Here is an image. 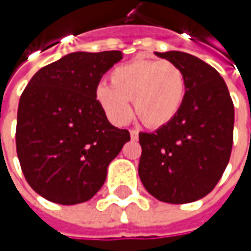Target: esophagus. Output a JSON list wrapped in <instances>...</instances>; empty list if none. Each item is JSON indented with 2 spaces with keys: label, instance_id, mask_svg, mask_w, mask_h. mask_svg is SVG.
<instances>
[{
  "label": "esophagus",
  "instance_id": "34e87169",
  "mask_svg": "<svg viewBox=\"0 0 251 251\" xmlns=\"http://www.w3.org/2000/svg\"><path fill=\"white\" fill-rule=\"evenodd\" d=\"M131 140H138V131L137 130H130Z\"/></svg>",
  "mask_w": 251,
  "mask_h": 251
}]
</instances>
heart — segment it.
Segmentation results:
<instances>
[{
    "label": "heart",
    "mask_w": 251,
    "mask_h": 251,
    "mask_svg": "<svg viewBox=\"0 0 251 251\" xmlns=\"http://www.w3.org/2000/svg\"><path fill=\"white\" fill-rule=\"evenodd\" d=\"M110 85H99L95 99L114 124H126L134 107L148 127H162L181 109L187 82L184 73L170 61L135 58L110 74Z\"/></svg>",
    "instance_id": "obj_1"
}]
</instances>
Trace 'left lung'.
<instances>
[{
	"label": "left lung",
	"instance_id": "1",
	"mask_svg": "<svg viewBox=\"0 0 251 251\" xmlns=\"http://www.w3.org/2000/svg\"><path fill=\"white\" fill-rule=\"evenodd\" d=\"M181 68L186 99L173 120L155 132H140L138 175L151 196L169 204L205 197L227 166L235 109L224 78L198 57L183 51L155 53Z\"/></svg>",
	"mask_w": 251,
	"mask_h": 251
}]
</instances>
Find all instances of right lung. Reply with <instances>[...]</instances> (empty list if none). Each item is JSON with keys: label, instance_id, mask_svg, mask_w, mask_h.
I'll return each mask as SVG.
<instances>
[{"label": "right lung", "instance_id": "right-lung-1", "mask_svg": "<svg viewBox=\"0 0 251 251\" xmlns=\"http://www.w3.org/2000/svg\"><path fill=\"white\" fill-rule=\"evenodd\" d=\"M121 58L117 50L67 54L40 68L25 88L16 152L26 181L46 200L61 205L91 200L130 141L95 99L101 76Z\"/></svg>", "mask_w": 251, "mask_h": 251}]
</instances>
